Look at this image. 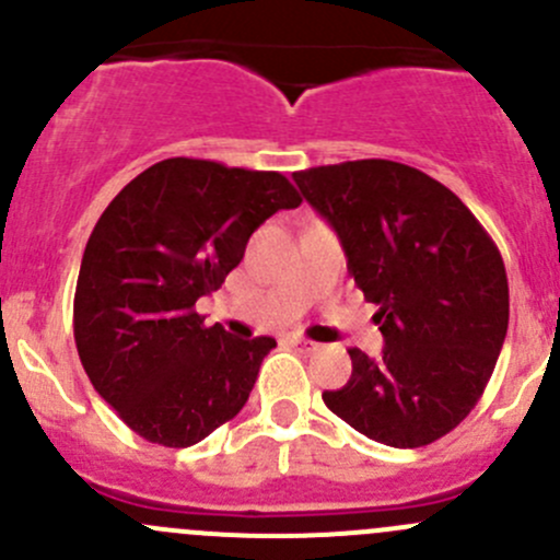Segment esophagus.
I'll return each instance as SVG.
<instances>
[{"label":"esophagus","instance_id":"34e87169","mask_svg":"<svg viewBox=\"0 0 560 560\" xmlns=\"http://www.w3.org/2000/svg\"><path fill=\"white\" fill-rule=\"evenodd\" d=\"M290 343H292V349H295V352H301V354H312V352H316V349H319V343L308 341V338H301V336H292Z\"/></svg>","mask_w":560,"mask_h":560}]
</instances>
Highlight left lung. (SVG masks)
Returning a JSON list of instances; mask_svg holds the SVG:
<instances>
[{"label":"left lung","instance_id":"obj_1","mask_svg":"<svg viewBox=\"0 0 560 560\" xmlns=\"http://www.w3.org/2000/svg\"><path fill=\"white\" fill-rule=\"evenodd\" d=\"M330 222L385 352L349 349L352 376L325 389L332 415L374 442L415 450L477 406L510 325L499 246L460 197L417 167L358 160L292 173Z\"/></svg>","mask_w":560,"mask_h":560}]
</instances>
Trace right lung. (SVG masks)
I'll list each match as a JSON object with an SVG mask.
<instances>
[{"label":"right lung","instance_id":"obj_1","mask_svg":"<svg viewBox=\"0 0 560 560\" xmlns=\"http://www.w3.org/2000/svg\"><path fill=\"white\" fill-rule=\"evenodd\" d=\"M301 195L281 173L173 156L129 180L94 224L72 327L94 389L145 442L191 447L233 420L273 338L195 312L254 230Z\"/></svg>","mask_w":560,"mask_h":560}]
</instances>
